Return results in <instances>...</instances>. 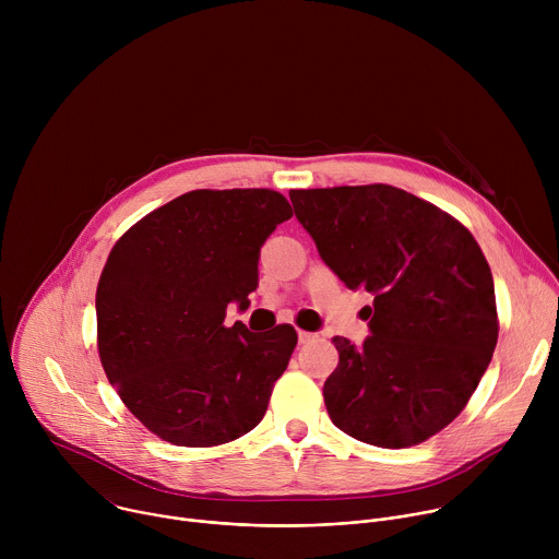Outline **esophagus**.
Wrapping results in <instances>:
<instances>
[{
  "mask_svg": "<svg viewBox=\"0 0 559 559\" xmlns=\"http://www.w3.org/2000/svg\"><path fill=\"white\" fill-rule=\"evenodd\" d=\"M313 338V334H309V332H302V330H298V343H309Z\"/></svg>",
  "mask_w": 559,
  "mask_h": 559,
  "instance_id": "34e87169",
  "label": "esophagus"
}]
</instances>
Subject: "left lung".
I'll use <instances>...</instances> for the list:
<instances>
[{"instance_id": "1", "label": "left lung", "mask_w": 559, "mask_h": 559, "mask_svg": "<svg viewBox=\"0 0 559 559\" xmlns=\"http://www.w3.org/2000/svg\"><path fill=\"white\" fill-rule=\"evenodd\" d=\"M298 223L323 263L373 305L362 345L336 336L323 395L347 436L405 449L444 429L485 376L498 311L491 267L471 231L391 186L292 190Z\"/></svg>"}]
</instances>
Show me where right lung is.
Segmentation results:
<instances>
[{"mask_svg": "<svg viewBox=\"0 0 559 559\" xmlns=\"http://www.w3.org/2000/svg\"><path fill=\"white\" fill-rule=\"evenodd\" d=\"M292 218L274 190H194L143 216L97 287V343L110 384L154 436L216 447L252 431L296 347L292 325L225 328L250 307L259 254Z\"/></svg>", "mask_w": 559, "mask_h": 559, "instance_id": "right-lung-1", "label": "right lung"}]
</instances>
